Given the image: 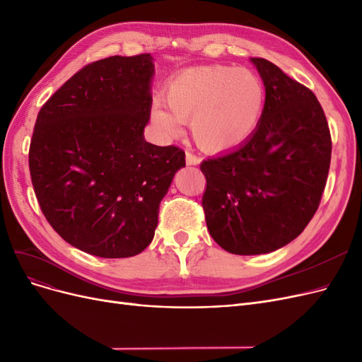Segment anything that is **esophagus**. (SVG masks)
<instances>
[{
  "label": "esophagus",
  "instance_id": "obj_1",
  "mask_svg": "<svg viewBox=\"0 0 362 362\" xmlns=\"http://www.w3.org/2000/svg\"><path fill=\"white\" fill-rule=\"evenodd\" d=\"M185 163H187L189 166H198V164L201 163V158L192 154V152H185Z\"/></svg>",
  "mask_w": 362,
  "mask_h": 362
}]
</instances>
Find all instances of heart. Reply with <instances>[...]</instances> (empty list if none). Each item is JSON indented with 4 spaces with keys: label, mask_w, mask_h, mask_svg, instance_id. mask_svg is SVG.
<instances>
[{
    "label": "heart",
    "mask_w": 362,
    "mask_h": 362,
    "mask_svg": "<svg viewBox=\"0 0 362 362\" xmlns=\"http://www.w3.org/2000/svg\"><path fill=\"white\" fill-rule=\"evenodd\" d=\"M266 86L246 68L199 66L181 71L168 83L163 103L151 119L164 136L180 134V124L202 151L223 154L243 146L254 136L266 110Z\"/></svg>",
    "instance_id": "1"
}]
</instances>
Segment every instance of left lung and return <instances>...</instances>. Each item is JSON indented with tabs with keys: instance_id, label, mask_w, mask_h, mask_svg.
<instances>
[{
	"instance_id": "obj_1",
	"label": "left lung",
	"mask_w": 362,
	"mask_h": 362,
	"mask_svg": "<svg viewBox=\"0 0 362 362\" xmlns=\"http://www.w3.org/2000/svg\"><path fill=\"white\" fill-rule=\"evenodd\" d=\"M266 86V110L243 146L201 163L205 222L235 255L288 245L319 208L332 141L320 103L266 59H250Z\"/></svg>"
}]
</instances>
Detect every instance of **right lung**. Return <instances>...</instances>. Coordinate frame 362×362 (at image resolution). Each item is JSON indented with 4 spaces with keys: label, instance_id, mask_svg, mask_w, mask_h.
<instances>
[{
    "label": "right lung",
    "instance_id": "right-lung-1",
    "mask_svg": "<svg viewBox=\"0 0 362 362\" xmlns=\"http://www.w3.org/2000/svg\"><path fill=\"white\" fill-rule=\"evenodd\" d=\"M151 54L87 64L43 104L28 166L43 216L64 242L101 258L140 254L184 151L148 144Z\"/></svg>",
    "mask_w": 362,
    "mask_h": 362
}]
</instances>
